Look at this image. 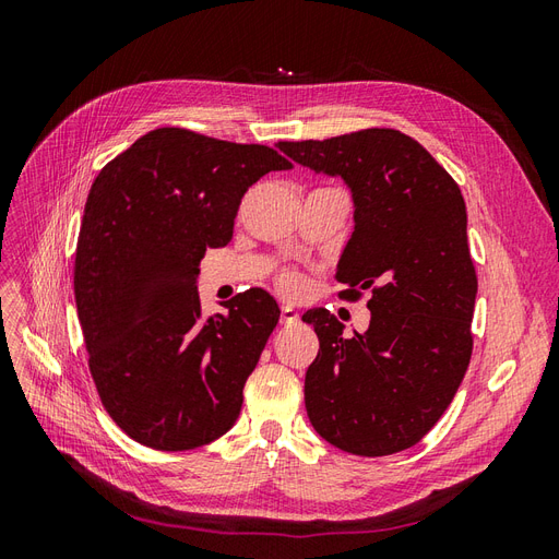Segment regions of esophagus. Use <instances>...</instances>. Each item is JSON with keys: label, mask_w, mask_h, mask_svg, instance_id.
I'll use <instances>...</instances> for the list:
<instances>
[{"label": "esophagus", "mask_w": 559, "mask_h": 559, "mask_svg": "<svg viewBox=\"0 0 559 559\" xmlns=\"http://www.w3.org/2000/svg\"><path fill=\"white\" fill-rule=\"evenodd\" d=\"M280 321H282L284 326H294V324H298V321H300V314H298V310L292 308V306H282Z\"/></svg>", "instance_id": "34e87169"}]
</instances>
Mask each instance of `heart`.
Returning <instances> with one entry per match:
<instances>
[{
  "label": "heart",
  "mask_w": 559,
  "mask_h": 559,
  "mask_svg": "<svg viewBox=\"0 0 559 559\" xmlns=\"http://www.w3.org/2000/svg\"><path fill=\"white\" fill-rule=\"evenodd\" d=\"M282 286H284V289L286 292H298L300 289V286H302V282H300V277L298 275H284L282 277Z\"/></svg>",
  "instance_id": "1"
}]
</instances>
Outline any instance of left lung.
I'll list each match as a JSON object with an SVG mask.
<instances>
[{
  "label": "left lung",
  "mask_w": 559,
  "mask_h": 559,
  "mask_svg": "<svg viewBox=\"0 0 559 559\" xmlns=\"http://www.w3.org/2000/svg\"><path fill=\"white\" fill-rule=\"evenodd\" d=\"M275 146L314 175L343 179L354 230L335 277L345 298L373 294L368 329L349 337L324 308L302 314L319 337L306 373L312 427L361 456L413 448L445 413L471 359L478 280L460 186L392 128Z\"/></svg>",
  "instance_id": "8db88e82"
}]
</instances>
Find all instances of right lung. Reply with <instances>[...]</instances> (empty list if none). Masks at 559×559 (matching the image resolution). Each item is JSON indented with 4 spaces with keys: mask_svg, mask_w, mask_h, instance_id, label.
Instances as JSON below:
<instances>
[{
    "mask_svg": "<svg viewBox=\"0 0 559 559\" xmlns=\"http://www.w3.org/2000/svg\"><path fill=\"white\" fill-rule=\"evenodd\" d=\"M292 167L263 144L158 128L93 181L76 245V312L99 399L138 443L193 450L238 419L280 308L249 289L205 319L200 261L230 242L249 186Z\"/></svg>",
    "mask_w": 559,
    "mask_h": 559,
    "instance_id": "obj_1",
    "label": "right lung"
}]
</instances>
